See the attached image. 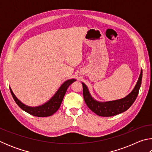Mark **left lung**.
<instances>
[{
    "label": "left lung",
    "mask_w": 152,
    "mask_h": 152,
    "mask_svg": "<svg viewBox=\"0 0 152 152\" xmlns=\"http://www.w3.org/2000/svg\"><path fill=\"white\" fill-rule=\"evenodd\" d=\"M142 80V70L134 88L129 94L123 99L115 101L100 102L91 96L88 87L82 82L83 86V96L84 101L92 112L101 117H111L127 110L133 104L137 98Z\"/></svg>",
    "instance_id": "left-lung-1"
}]
</instances>
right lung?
Segmentation results:
<instances>
[{
    "mask_svg": "<svg viewBox=\"0 0 152 152\" xmlns=\"http://www.w3.org/2000/svg\"><path fill=\"white\" fill-rule=\"evenodd\" d=\"M76 80V79H70L67 80L64 83L61 84V86L59 88V89L56 92L55 94L48 101L45 102L44 104L37 107H30L27 106V105L23 103L21 101H20L19 99H17V96H15V94L12 92V89L10 87V91H11V94L15 101L16 102L18 106H19L20 109L23 110L24 111L27 112L29 114L33 115L35 117H49L52 115L53 114L57 111L60 107V105L62 102V100L65 95L67 89L70 85L72 83Z\"/></svg>",
    "mask_w": 152,
    "mask_h": 152,
    "instance_id": "obj_1",
    "label": "right lung"
}]
</instances>
